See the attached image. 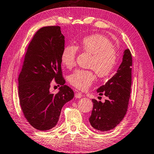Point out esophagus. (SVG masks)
Wrapping results in <instances>:
<instances>
[{"label": "esophagus", "instance_id": "34e87169", "mask_svg": "<svg viewBox=\"0 0 154 154\" xmlns=\"http://www.w3.org/2000/svg\"><path fill=\"white\" fill-rule=\"evenodd\" d=\"M82 96H83L82 93L79 92V91H75V98H77V99H79V98L82 97Z\"/></svg>", "mask_w": 154, "mask_h": 154}]
</instances>
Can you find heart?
Here are the masks:
<instances>
[{
	"label": "heart",
	"mask_w": 154,
	"mask_h": 154,
	"mask_svg": "<svg viewBox=\"0 0 154 154\" xmlns=\"http://www.w3.org/2000/svg\"><path fill=\"white\" fill-rule=\"evenodd\" d=\"M77 48L91 55L89 68L93 70L98 77H105L112 73L117 63L118 54L109 38L98 34L88 35L81 40ZM77 48L67 45L62 50L61 63L69 69L75 65ZM94 79L95 75L92 70H75L68 77L72 86L83 91L89 89Z\"/></svg>",
	"instance_id": "heart-1"
}]
</instances>
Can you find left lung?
<instances>
[{
  "mask_svg": "<svg viewBox=\"0 0 154 154\" xmlns=\"http://www.w3.org/2000/svg\"><path fill=\"white\" fill-rule=\"evenodd\" d=\"M132 65L131 52L127 49L124 51L122 62L116 73L97 89L100 95L104 94L108 99L104 103L92 99L93 108L89 122L94 129L109 131L126 115L131 93Z\"/></svg>",
  "mask_w": 154,
  "mask_h": 154,
  "instance_id": "left-lung-1",
  "label": "left lung"
}]
</instances>
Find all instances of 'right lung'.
Segmentation results:
<instances>
[{
	"mask_svg": "<svg viewBox=\"0 0 154 154\" xmlns=\"http://www.w3.org/2000/svg\"><path fill=\"white\" fill-rule=\"evenodd\" d=\"M64 47L65 37L60 26L40 28L29 44L18 77L23 114L31 126L42 131L56 126L62 107L74 97L62 75L61 55ZM54 80L62 85L56 94L50 92Z\"/></svg>",
	"mask_w": 154,
	"mask_h": 154,
	"instance_id": "1",
	"label": "right lung"
}]
</instances>
